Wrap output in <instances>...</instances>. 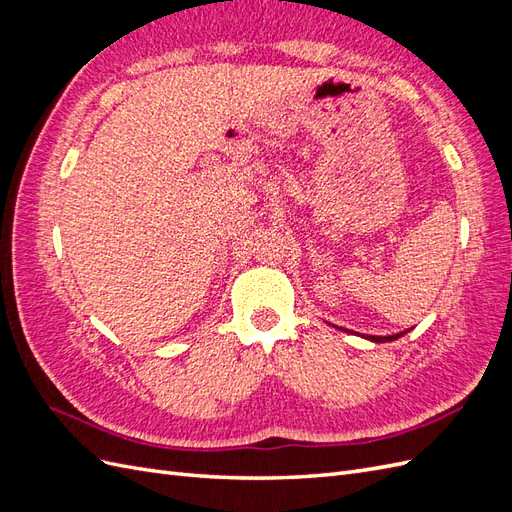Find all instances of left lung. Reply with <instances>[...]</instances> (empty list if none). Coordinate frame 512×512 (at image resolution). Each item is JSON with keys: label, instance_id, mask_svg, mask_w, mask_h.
<instances>
[{"label": "left lung", "instance_id": "obj_1", "mask_svg": "<svg viewBox=\"0 0 512 512\" xmlns=\"http://www.w3.org/2000/svg\"><path fill=\"white\" fill-rule=\"evenodd\" d=\"M406 333V331H404ZM404 333H395V335H386V337H378V335H369L367 339H371V342H393V339H397V337H401Z\"/></svg>", "mask_w": 512, "mask_h": 512}]
</instances>
